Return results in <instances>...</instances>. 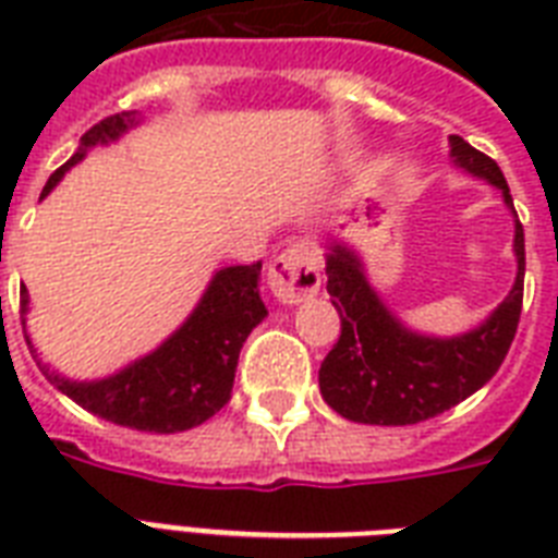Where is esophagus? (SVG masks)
Returning <instances> with one entry per match:
<instances>
[{
  "mask_svg": "<svg viewBox=\"0 0 558 558\" xmlns=\"http://www.w3.org/2000/svg\"><path fill=\"white\" fill-rule=\"evenodd\" d=\"M269 289L280 304H301L322 289V266L310 243H292L269 263Z\"/></svg>",
  "mask_w": 558,
  "mask_h": 558,
  "instance_id": "34e87169",
  "label": "esophagus"
}]
</instances>
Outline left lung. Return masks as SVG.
Wrapping results in <instances>:
<instances>
[{
    "label": "left lung",
    "instance_id": "left-lung-1",
    "mask_svg": "<svg viewBox=\"0 0 558 558\" xmlns=\"http://www.w3.org/2000/svg\"><path fill=\"white\" fill-rule=\"evenodd\" d=\"M460 168L489 179L512 208L510 185L486 153L451 135ZM519 275L510 295L477 330L425 339L405 330L367 287L362 263L344 245L327 254V292L341 315V336L318 371L322 397L353 423L414 425L449 411L493 379L510 353L524 301V228L515 219Z\"/></svg>",
    "mask_w": 558,
    "mask_h": 558
}]
</instances>
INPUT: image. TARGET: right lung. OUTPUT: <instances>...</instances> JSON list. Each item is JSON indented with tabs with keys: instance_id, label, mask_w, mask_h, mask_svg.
<instances>
[{
	"instance_id": "obj_1",
	"label": "right lung",
	"mask_w": 558,
	"mask_h": 558,
	"mask_svg": "<svg viewBox=\"0 0 558 558\" xmlns=\"http://www.w3.org/2000/svg\"><path fill=\"white\" fill-rule=\"evenodd\" d=\"M130 124H133L130 112H116L86 130L81 138V150L74 153L63 168L51 173L43 187V196L60 182V177L74 161L83 159L86 147L112 142ZM260 266L263 263L257 260L252 266H228L217 271L191 318L156 353L109 379L69 381L48 367H43V373L81 408L126 428L173 434L205 423L231 399L240 348L248 339V332L266 318V306L257 292ZM25 304H28V295L22 292V313H25ZM22 332H25V322H22ZM28 350L31 356L37 359V350L31 341Z\"/></svg>"
}]
</instances>
